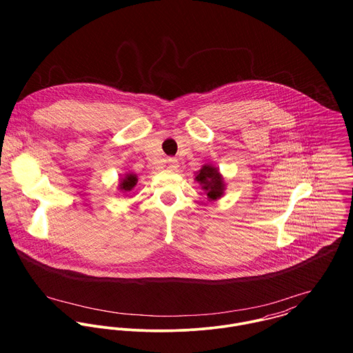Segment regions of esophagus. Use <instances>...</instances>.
<instances>
[{"instance_id": "34e87169", "label": "esophagus", "mask_w": 353, "mask_h": 353, "mask_svg": "<svg viewBox=\"0 0 353 353\" xmlns=\"http://www.w3.org/2000/svg\"><path fill=\"white\" fill-rule=\"evenodd\" d=\"M167 164H168V168H171V170H176L178 168V160L175 159V157H170L168 160H167Z\"/></svg>"}]
</instances>
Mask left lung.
Masks as SVG:
<instances>
[{
    "label": "left lung",
    "instance_id": "left-lung-1",
    "mask_svg": "<svg viewBox=\"0 0 353 353\" xmlns=\"http://www.w3.org/2000/svg\"><path fill=\"white\" fill-rule=\"evenodd\" d=\"M197 182L202 185V189L206 192V196L210 201H214L223 196L224 185L223 176L220 175L219 170L210 165H203L196 176Z\"/></svg>",
    "mask_w": 353,
    "mask_h": 353
}]
</instances>
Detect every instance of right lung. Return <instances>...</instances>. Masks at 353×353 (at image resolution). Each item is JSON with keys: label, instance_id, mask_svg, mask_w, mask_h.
Listing matches in <instances>:
<instances>
[{"label": "right lung", "instance_id": "1", "mask_svg": "<svg viewBox=\"0 0 353 353\" xmlns=\"http://www.w3.org/2000/svg\"><path fill=\"white\" fill-rule=\"evenodd\" d=\"M137 183V176L133 175V174H128L122 181H121V185H119V189L121 190H125V192H130Z\"/></svg>", "mask_w": 353, "mask_h": 353}]
</instances>
